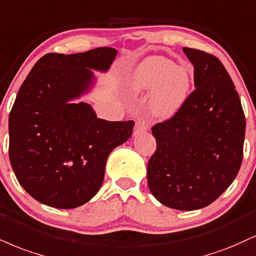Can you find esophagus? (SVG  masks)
<instances>
[{"label": "esophagus", "instance_id": "1", "mask_svg": "<svg viewBox=\"0 0 256 256\" xmlns=\"http://www.w3.org/2000/svg\"><path fill=\"white\" fill-rule=\"evenodd\" d=\"M148 128H149V124L146 122V119L143 118H140L137 119L136 122V126H134V134H143V132L148 131Z\"/></svg>", "mask_w": 256, "mask_h": 256}]
</instances>
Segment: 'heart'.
<instances>
[{"label":"heart","mask_w":256,"mask_h":256,"mask_svg":"<svg viewBox=\"0 0 256 256\" xmlns=\"http://www.w3.org/2000/svg\"><path fill=\"white\" fill-rule=\"evenodd\" d=\"M193 76L188 68L175 66L163 56L148 57L132 72L128 87L134 94L150 93L156 116L169 118L182 108L190 96Z\"/></svg>","instance_id":"1"}]
</instances>
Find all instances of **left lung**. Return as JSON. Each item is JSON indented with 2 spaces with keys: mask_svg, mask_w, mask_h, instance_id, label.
Returning a JSON list of instances; mask_svg holds the SVG:
<instances>
[{
  "mask_svg": "<svg viewBox=\"0 0 256 256\" xmlns=\"http://www.w3.org/2000/svg\"><path fill=\"white\" fill-rule=\"evenodd\" d=\"M194 87L182 108L152 128L156 150L148 184L168 208L192 211L214 202L242 164L246 116L232 78L214 54L184 48Z\"/></svg>",
  "mask_w": 256,
  "mask_h": 256,
  "instance_id": "1",
  "label": "left lung"
}]
</instances>
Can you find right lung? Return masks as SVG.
I'll return each instance as SVG.
<instances>
[{"mask_svg": "<svg viewBox=\"0 0 256 256\" xmlns=\"http://www.w3.org/2000/svg\"><path fill=\"white\" fill-rule=\"evenodd\" d=\"M116 48L48 54L34 64L9 113V160L24 190L42 204L75 208L102 184L108 155L131 137L134 120L96 118L72 104L90 87V69L106 72Z\"/></svg>", "mask_w": 256, "mask_h": 256, "instance_id": "1", "label": "right lung"}]
</instances>
